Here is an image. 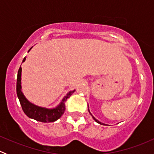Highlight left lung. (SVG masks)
<instances>
[{
	"label": "left lung",
	"mask_w": 154,
	"mask_h": 154,
	"mask_svg": "<svg viewBox=\"0 0 154 154\" xmlns=\"http://www.w3.org/2000/svg\"><path fill=\"white\" fill-rule=\"evenodd\" d=\"M88 112H89V110H88ZM90 114H91V113H90ZM92 118H93V119H94V121H95V122H97V123H98V124H100V125H103V124H102V123H101V122H99V121H97V119H95V118H94V116H92Z\"/></svg>",
	"instance_id": "8db88e82"
}]
</instances>
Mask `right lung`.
Segmentation results:
<instances>
[{"label":"right lung","instance_id":"add662e5","mask_svg":"<svg viewBox=\"0 0 154 154\" xmlns=\"http://www.w3.org/2000/svg\"><path fill=\"white\" fill-rule=\"evenodd\" d=\"M29 50L28 52L31 50ZM26 60V57H24L22 63H24ZM21 68L20 67L18 71V77H17V83H16V91L17 96L18 97L21 106L22 107V109L24 112L28 116L29 118L38 122H54L55 121L58 120L60 117L64 113L65 109H66V101L67 100L68 97L75 91V89L73 91H69L66 96H65L64 98L63 99L61 103L58 105L56 108L54 109H47L45 107H41L35 106L32 104V103L29 101L25 97L24 94L21 91Z\"/></svg>","mask_w":154,"mask_h":154}]
</instances>
